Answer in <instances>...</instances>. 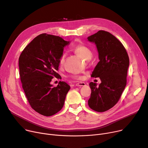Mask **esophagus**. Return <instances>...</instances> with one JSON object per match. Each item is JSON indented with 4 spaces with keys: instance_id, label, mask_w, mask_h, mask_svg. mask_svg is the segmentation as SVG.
<instances>
[{
    "instance_id": "esophagus-1",
    "label": "esophagus",
    "mask_w": 148,
    "mask_h": 148,
    "mask_svg": "<svg viewBox=\"0 0 148 148\" xmlns=\"http://www.w3.org/2000/svg\"><path fill=\"white\" fill-rule=\"evenodd\" d=\"M86 84L84 82H79L75 84V86H79V87H82V86H84Z\"/></svg>"
}]
</instances>
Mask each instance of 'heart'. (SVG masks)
<instances>
[{
    "instance_id": "obj_1",
    "label": "heart",
    "mask_w": 148,
    "mask_h": 148,
    "mask_svg": "<svg viewBox=\"0 0 148 148\" xmlns=\"http://www.w3.org/2000/svg\"><path fill=\"white\" fill-rule=\"evenodd\" d=\"M73 50L74 52L77 54V55L79 56L80 58L84 60H89L92 56V51L88 47L85 46L84 45H77L73 48ZM66 54L65 53H62V55L59 59V64L60 65H63L65 61ZM71 77L74 79H79L80 78V76L77 75H72Z\"/></svg>"
}]
</instances>
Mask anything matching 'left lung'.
Returning a JSON list of instances; mask_svg holds the SVG:
<instances>
[{"label": "left lung", "mask_w": 148, "mask_h": 148, "mask_svg": "<svg viewBox=\"0 0 148 148\" xmlns=\"http://www.w3.org/2000/svg\"><path fill=\"white\" fill-rule=\"evenodd\" d=\"M88 40L96 45L99 60L91 77L101 81L98 86L96 83H89L88 105L92 110L104 112L118 102L126 86L129 58L122 44L106 31L99 30Z\"/></svg>", "instance_id": "obj_1"}]
</instances>
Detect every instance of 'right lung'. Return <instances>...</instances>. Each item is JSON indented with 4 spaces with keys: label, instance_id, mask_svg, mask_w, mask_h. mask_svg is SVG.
Here are the masks:
<instances>
[{
    "label": "right lung",
    "instance_id": "right-lung-1",
    "mask_svg": "<svg viewBox=\"0 0 148 148\" xmlns=\"http://www.w3.org/2000/svg\"><path fill=\"white\" fill-rule=\"evenodd\" d=\"M62 38L42 34L35 37L23 50L18 59L20 80L28 101L33 109L50 116L63 107L69 85L59 82L56 87L50 82L60 79L56 71L64 47L68 45Z\"/></svg>",
    "mask_w": 148,
    "mask_h": 148
}]
</instances>
